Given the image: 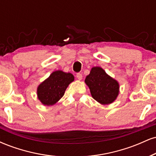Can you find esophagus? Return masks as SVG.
<instances>
[{
  "instance_id": "1",
  "label": "esophagus",
  "mask_w": 156,
  "mask_h": 156,
  "mask_svg": "<svg viewBox=\"0 0 156 156\" xmlns=\"http://www.w3.org/2000/svg\"><path fill=\"white\" fill-rule=\"evenodd\" d=\"M76 78H78V79L79 80H81L82 78H83V76H82L81 73H77V74H76Z\"/></svg>"
}]
</instances>
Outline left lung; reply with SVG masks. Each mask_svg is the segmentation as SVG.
I'll return each mask as SVG.
<instances>
[{
  "label": "left lung",
  "instance_id": "8db88e82",
  "mask_svg": "<svg viewBox=\"0 0 156 156\" xmlns=\"http://www.w3.org/2000/svg\"><path fill=\"white\" fill-rule=\"evenodd\" d=\"M85 83L88 86L92 97L102 105L112 103L119 92V84L117 80L108 76L101 67H94L86 77Z\"/></svg>",
  "mask_w": 156,
  "mask_h": 156
}]
</instances>
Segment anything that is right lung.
Returning <instances> with one entry per match:
<instances>
[{"label": "right lung", "instance_id": "obj_1", "mask_svg": "<svg viewBox=\"0 0 156 156\" xmlns=\"http://www.w3.org/2000/svg\"><path fill=\"white\" fill-rule=\"evenodd\" d=\"M72 73L62 70L54 71L38 86L37 94L39 101L44 105H54L63 97L69 83L74 81Z\"/></svg>", "mask_w": 156, "mask_h": 156}]
</instances>
